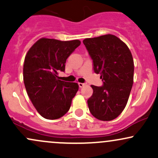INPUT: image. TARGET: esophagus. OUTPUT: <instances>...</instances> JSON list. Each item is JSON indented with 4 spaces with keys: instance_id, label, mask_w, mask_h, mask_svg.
I'll return each instance as SVG.
<instances>
[{
    "instance_id": "34e87169",
    "label": "esophagus",
    "mask_w": 158,
    "mask_h": 158,
    "mask_svg": "<svg viewBox=\"0 0 158 158\" xmlns=\"http://www.w3.org/2000/svg\"><path fill=\"white\" fill-rule=\"evenodd\" d=\"M85 85V83H81V82L79 83V88H82V87H84Z\"/></svg>"
}]
</instances>
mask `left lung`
<instances>
[{
  "label": "left lung",
  "instance_id": "left-lung-1",
  "mask_svg": "<svg viewBox=\"0 0 158 158\" xmlns=\"http://www.w3.org/2000/svg\"><path fill=\"white\" fill-rule=\"evenodd\" d=\"M94 61V72L100 74L102 87L90 85L93 95L88 100L94 117L113 120L126 108L134 82V60L129 48L116 35H104L83 40Z\"/></svg>",
  "mask_w": 158,
  "mask_h": 158
}]
</instances>
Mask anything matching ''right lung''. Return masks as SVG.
<instances>
[{
  "label": "right lung",
  "mask_w": 158,
  "mask_h": 158,
  "mask_svg": "<svg viewBox=\"0 0 158 158\" xmlns=\"http://www.w3.org/2000/svg\"><path fill=\"white\" fill-rule=\"evenodd\" d=\"M80 44L79 40L41 38L27 52L23 68L25 88L36 110L45 119H59L70 109L79 85L59 80L58 72L64 71L67 59Z\"/></svg>",
  "instance_id": "obj_1"
}]
</instances>
